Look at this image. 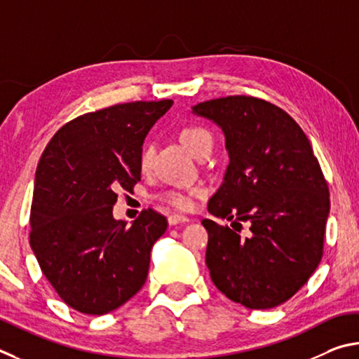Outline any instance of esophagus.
<instances>
[{"mask_svg":"<svg viewBox=\"0 0 359 359\" xmlns=\"http://www.w3.org/2000/svg\"><path fill=\"white\" fill-rule=\"evenodd\" d=\"M184 222H189V219H187L186 216H181V215L168 216V224L170 225H178V224H184Z\"/></svg>","mask_w":359,"mask_h":359,"instance_id":"esophagus-1","label":"esophagus"}]
</instances>
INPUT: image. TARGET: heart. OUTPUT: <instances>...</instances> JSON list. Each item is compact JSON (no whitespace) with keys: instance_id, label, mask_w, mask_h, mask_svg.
<instances>
[{"instance_id":"b5f03b06","label":"heart","mask_w":359,"mask_h":359,"mask_svg":"<svg viewBox=\"0 0 359 359\" xmlns=\"http://www.w3.org/2000/svg\"><path fill=\"white\" fill-rule=\"evenodd\" d=\"M180 138L181 142H183L184 147L191 151V153L196 156L200 149L203 147H208L211 144L212 147V135L208 129L202 128V126H197V124H191V126H186V128L181 129L180 132ZM153 154H154V148L151 143H147L142 149V154H140V163L143 168H148L151 161H153ZM202 194V189H191L189 192H180V191H170L167 192L165 196H163V200L168 205L175 206V208L178 210H189L192 206V197L200 196Z\"/></svg>"}]
</instances>
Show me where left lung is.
I'll return each instance as SVG.
<instances>
[{
    "mask_svg": "<svg viewBox=\"0 0 359 359\" xmlns=\"http://www.w3.org/2000/svg\"><path fill=\"white\" fill-rule=\"evenodd\" d=\"M192 113L219 126L229 165L208 211L250 236L203 219L206 266L225 297L249 309L290 299L323 255L330 192L309 138L279 107L250 96L211 99ZM240 231V230H238Z\"/></svg>",
    "mask_w": 359,
    "mask_h": 359,
    "instance_id": "obj_1",
    "label": "left lung"
}]
</instances>
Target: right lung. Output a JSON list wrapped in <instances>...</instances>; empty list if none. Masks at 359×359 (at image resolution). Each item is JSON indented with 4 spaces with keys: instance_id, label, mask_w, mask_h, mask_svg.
<instances>
[{
    "instance_id": "right-lung-1",
    "label": "right lung",
    "mask_w": 359,
    "mask_h": 359,
    "mask_svg": "<svg viewBox=\"0 0 359 359\" xmlns=\"http://www.w3.org/2000/svg\"><path fill=\"white\" fill-rule=\"evenodd\" d=\"M173 105L118 104L56 132L42 153L31 205V249L60 298L88 316L118 309L143 287L167 219L143 211L130 227L113 217L116 191L140 181L144 138Z\"/></svg>"
}]
</instances>
